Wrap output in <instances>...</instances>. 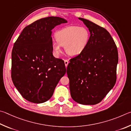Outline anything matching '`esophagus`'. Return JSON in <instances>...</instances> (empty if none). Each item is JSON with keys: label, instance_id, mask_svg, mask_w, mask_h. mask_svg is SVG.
<instances>
[{"label": "esophagus", "instance_id": "esophagus-1", "mask_svg": "<svg viewBox=\"0 0 131 131\" xmlns=\"http://www.w3.org/2000/svg\"><path fill=\"white\" fill-rule=\"evenodd\" d=\"M64 63H65V66L66 67H67L68 63H69V62L67 60H64Z\"/></svg>", "mask_w": 131, "mask_h": 131}]
</instances>
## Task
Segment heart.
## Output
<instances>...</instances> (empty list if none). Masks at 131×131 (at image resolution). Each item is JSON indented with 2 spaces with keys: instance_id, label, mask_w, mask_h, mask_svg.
<instances>
[{
  "instance_id": "heart-1",
  "label": "heart",
  "mask_w": 131,
  "mask_h": 131,
  "mask_svg": "<svg viewBox=\"0 0 131 131\" xmlns=\"http://www.w3.org/2000/svg\"><path fill=\"white\" fill-rule=\"evenodd\" d=\"M90 32L86 27L69 26L60 29L55 34L56 41L52 42L54 53L59 56L64 47L67 53L75 56L82 53L89 45Z\"/></svg>"
}]
</instances>
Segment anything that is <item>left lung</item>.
Instances as JSON below:
<instances>
[{
	"label": "left lung",
	"mask_w": 131,
	"mask_h": 131,
	"mask_svg": "<svg viewBox=\"0 0 131 131\" xmlns=\"http://www.w3.org/2000/svg\"><path fill=\"white\" fill-rule=\"evenodd\" d=\"M88 27L90 40L84 51L70 59L67 68L71 96L82 105H95L104 99L116 82L118 51L104 27L79 18Z\"/></svg>",
	"instance_id": "1"
}]
</instances>
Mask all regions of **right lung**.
Returning <instances> with one entry per match:
<instances>
[{"mask_svg":"<svg viewBox=\"0 0 131 131\" xmlns=\"http://www.w3.org/2000/svg\"><path fill=\"white\" fill-rule=\"evenodd\" d=\"M67 20L57 17L38 19L25 27L14 44L11 78L25 99L36 104L49 100L66 72L63 60L53 56L52 30Z\"/></svg>","mask_w":131,"mask_h":131,"instance_id":"obj_1","label":"right lung"}]
</instances>
